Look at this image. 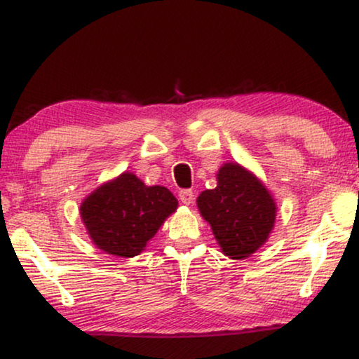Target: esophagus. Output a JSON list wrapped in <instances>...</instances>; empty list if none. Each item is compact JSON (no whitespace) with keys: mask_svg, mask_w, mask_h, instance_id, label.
Returning a JSON list of instances; mask_svg holds the SVG:
<instances>
[{"mask_svg":"<svg viewBox=\"0 0 359 359\" xmlns=\"http://www.w3.org/2000/svg\"><path fill=\"white\" fill-rule=\"evenodd\" d=\"M193 199H194V193L191 189H181L180 191V201L184 205L193 204Z\"/></svg>","mask_w":359,"mask_h":359,"instance_id":"obj_1","label":"esophagus"}]
</instances>
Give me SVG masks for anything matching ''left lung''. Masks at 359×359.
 Masks as SVG:
<instances>
[{
  "instance_id": "1",
  "label": "left lung",
  "mask_w": 359,
  "mask_h": 359,
  "mask_svg": "<svg viewBox=\"0 0 359 359\" xmlns=\"http://www.w3.org/2000/svg\"><path fill=\"white\" fill-rule=\"evenodd\" d=\"M199 212L225 257L243 259L264 245L276 220V203L262 181L238 163H225L217 186L199 194Z\"/></svg>"
}]
</instances>
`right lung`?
I'll return each instance as SVG.
<instances>
[{
	"label": "right lung",
	"instance_id": "1",
	"mask_svg": "<svg viewBox=\"0 0 359 359\" xmlns=\"http://www.w3.org/2000/svg\"><path fill=\"white\" fill-rule=\"evenodd\" d=\"M178 201L165 186H147L134 173H122L96 188L81 203L80 215L93 243L122 258L142 253Z\"/></svg>",
	"mask_w": 359,
	"mask_h": 359
}]
</instances>
